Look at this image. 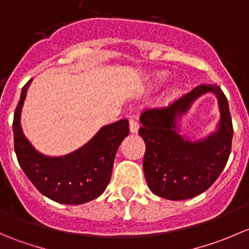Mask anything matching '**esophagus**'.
Instances as JSON below:
<instances>
[{
	"label": "esophagus",
	"instance_id": "esophagus-1",
	"mask_svg": "<svg viewBox=\"0 0 249 249\" xmlns=\"http://www.w3.org/2000/svg\"><path fill=\"white\" fill-rule=\"evenodd\" d=\"M139 127L140 125L139 122L136 120V118H130V132H131V134H137V132H139Z\"/></svg>",
	"mask_w": 249,
	"mask_h": 249
}]
</instances>
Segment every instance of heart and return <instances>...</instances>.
I'll return each mask as SVG.
<instances>
[{
    "mask_svg": "<svg viewBox=\"0 0 249 249\" xmlns=\"http://www.w3.org/2000/svg\"><path fill=\"white\" fill-rule=\"evenodd\" d=\"M166 79H167L166 72H158V73L154 76V82L157 83V84H161V83L166 82Z\"/></svg>",
    "mask_w": 249,
    "mask_h": 249,
    "instance_id": "b5f03b06",
    "label": "heart"
}]
</instances>
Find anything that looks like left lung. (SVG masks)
<instances>
[{
    "label": "left lung",
    "instance_id": "left-lung-1",
    "mask_svg": "<svg viewBox=\"0 0 249 249\" xmlns=\"http://www.w3.org/2000/svg\"><path fill=\"white\" fill-rule=\"evenodd\" d=\"M207 92L217 97V130L203 140L185 139L178 119ZM140 122L139 134L145 143L144 177L158 196L173 201L192 199L206 192L224 170L231 152L232 123L227 97L217 84H201L169 107L144 110Z\"/></svg>",
    "mask_w": 249,
    "mask_h": 249
}]
</instances>
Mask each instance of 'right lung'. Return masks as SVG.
Listing matches in <instances>:
<instances>
[{
    "mask_svg": "<svg viewBox=\"0 0 249 249\" xmlns=\"http://www.w3.org/2000/svg\"><path fill=\"white\" fill-rule=\"evenodd\" d=\"M31 80L24 85L14 112V149L19 165L44 196L66 205H80L99 197L106 190L115 154L129 135V122L122 119L105 125L83 147L64 157H47L37 152L22 132V105Z\"/></svg>",
    "mask_w": 249,
    "mask_h": 249,
    "instance_id": "add662e5",
    "label": "right lung"
}]
</instances>
